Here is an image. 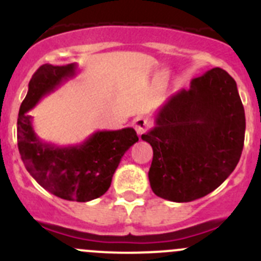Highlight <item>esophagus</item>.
<instances>
[{"instance_id":"obj_1","label":"esophagus","mask_w":261,"mask_h":261,"mask_svg":"<svg viewBox=\"0 0 261 261\" xmlns=\"http://www.w3.org/2000/svg\"><path fill=\"white\" fill-rule=\"evenodd\" d=\"M133 125H134V128H135V131L138 133V135L140 136L141 134L145 133V130L148 128V126H149V122L145 120V118L138 117L134 120Z\"/></svg>"}]
</instances>
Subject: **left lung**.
Wrapping results in <instances>:
<instances>
[{
	"mask_svg": "<svg viewBox=\"0 0 261 261\" xmlns=\"http://www.w3.org/2000/svg\"><path fill=\"white\" fill-rule=\"evenodd\" d=\"M245 110L236 82L216 67L195 77L159 108L141 139L153 148L149 182L174 203L200 199L233 172L245 140Z\"/></svg>",
	"mask_w": 261,
	"mask_h": 261,
	"instance_id": "obj_1",
	"label": "left lung"
}]
</instances>
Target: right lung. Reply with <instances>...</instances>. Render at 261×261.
Returning <instances> with one entry per match:
<instances>
[{
	"label": "right lung",
	"mask_w": 261,
	"mask_h": 261,
	"mask_svg": "<svg viewBox=\"0 0 261 261\" xmlns=\"http://www.w3.org/2000/svg\"><path fill=\"white\" fill-rule=\"evenodd\" d=\"M76 72V63H45L35 71L20 106L17 146L27 171L43 189L65 200L85 203L106 194L121 158L139 138L133 127H126L97 131L76 145L57 146L35 134L28 112Z\"/></svg>",
	"instance_id": "1"
}]
</instances>
